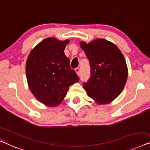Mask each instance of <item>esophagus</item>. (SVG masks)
<instances>
[{"mask_svg":"<svg viewBox=\"0 0 150 150\" xmlns=\"http://www.w3.org/2000/svg\"><path fill=\"white\" fill-rule=\"evenodd\" d=\"M75 71H76V73H77V74L78 75H80V72H81V70H80V68L79 67H77L75 69Z\"/></svg>","mask_w":150,"mask_h":150,"instance_id":"1","label":"esophagus"}]
</instances>
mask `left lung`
I'll use <instances>...</instances> for the list:
<instances>
[{"label":"left lung","mask_w":150,"mask_h":150,"mask_svg":"<svg viewBox=\"0 0 150 150\" xmlns=\"http://www.w3.org/2000/svg\"><path fill=\"white\" fill-rule=\"evenodd\" d=\"M80 46L90 66V77L83 82L89 97L98 104L110 103L121 93L127 80L126 61L118 47L104 39H97Z\"/></svg>","instance_id":"8db88e82"}]
</instances>
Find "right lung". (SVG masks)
Instances as JSON below:
<instances>
[{
	"mask_svg": "<svg viewBox=\"0 0 150 150\" xmlns=\"http://www.w3.org/2000/svg\"><path fill=\"white\" fill-rule=\"evenodd\" d=\"M69 40L48 38L31 51L26 62L28 86L33 96L48 106L62 101L69 86L79 78L70 67L64 50Z\"/></svg>",
	"mask_w": 150,
	"mask_h": 150,
	"instance_id": "1",
	"label": "right lung"
}]
</instances>
